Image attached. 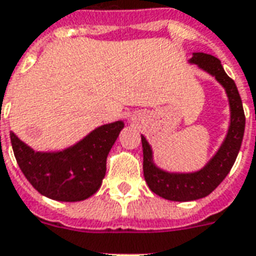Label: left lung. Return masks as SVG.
I'll use <instances>...</instances> for the list:
<instances>
[{
	"label": "left lung",
	"mask_w": 256,
	"mask_h": 256,
	"mask_svg": "<svg viewBox=\"0 0 256 256\" xmlns=\"http://www.w3.org/2000/svg\"><path fill=\"white\" fill-rule=\"evenodd\" d=\"M198 65L224 88L230 106V124L223 142L215 155L198 171L170 172L158 167L154 162L152 146L142 134V171L148 187L156 195L172 202H191L210 195L231 171L240 150L244 134L246 118L240 96L232 78L227 76L220 60L207 53H194L188 60Z\"/></svg>",
	"instance_id": "left-lung-1"
}]
</instances>
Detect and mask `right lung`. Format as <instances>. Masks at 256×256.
Instances as JSON below:
<instances>
[{"mask_svg":"<svg viewBox=\"0 0 256 256\" xmlns=\"http://www.w3.org/2000/svg\"><path fill=\"white\" fill-rule=\"evenodd\" d=\"M124 122L104 124L61 150L41 152L10 132L16 160L29 183L49 199L81 202L96 194L106 172V158Z\"/></svg>","mask_w":256,"mask_h":256,"instance_id":"add662e5","label":"right lung"}]
</instances>
